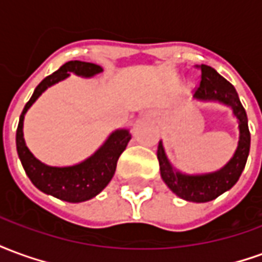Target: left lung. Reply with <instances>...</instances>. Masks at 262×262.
<instances>
[{
  "label": "left lung",
  "mask_w": 262,
  "mask_h": 262,
  "mask_svg": "<svg viewBox=\"0 0 262 262\" xmlns=\"http://www.w3.org/2000/svg\"><path fill=\"white\" fill-rule=\"evenodd\" d=\"M195 69L201 70V81L193 91L195 92L193 98L203 101L213 99L230 105L238 119V129H240L238 147L233 159L222 170L205 176H184L181 172L172 170V167L165 157L161 142L159 143V148H157V159H159L161 178L172 192L191 202H209L226 191H229L238 181L246 167L248 151H250V130L247 125V115L238 99L234 86L209 66H195Z\"/></svg>",
  "instance_id": "1"
}]
</instances>
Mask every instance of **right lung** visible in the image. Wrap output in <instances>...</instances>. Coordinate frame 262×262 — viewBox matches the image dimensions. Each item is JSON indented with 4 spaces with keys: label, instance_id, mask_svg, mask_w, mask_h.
<instances>
[{
    "label": "right lung",
    "instance_id": "obj_1",
    "mask_svg": "<svg viewBox=\"0 0 262 262\" xmlns=\"http://www.w3.org/2000/svg\"><path fill=\"white\" fill-rule=\"evenodd\" d=\"M101 66L85 61H69L60 67L53 74L48 75L45 80L36 86L31 99L26 102L25 108L19 116V123L16 129V150L20 163L24 165L26 176L29 177L32 184L40 189L42 192L59 198L66 202L77 203L91 199L106 187L116 170V163L119 156L130 140L132 135L126 129L114 132L102 147L90 159L73 167H50L40 163L39 160L29 151L24 140V116L31 105L36 101L48 86L53 85L59 81L64 80L74 73L82 77H92L101 73Z\"/></svg>",
    "mask_w": 262,
    "mask_h": 262
}]
</instances>
